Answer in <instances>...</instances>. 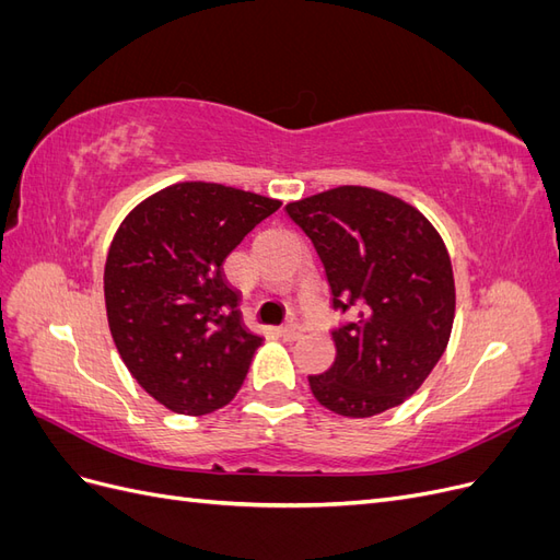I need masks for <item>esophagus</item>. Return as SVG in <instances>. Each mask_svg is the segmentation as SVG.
I'll list each match as a JSON object with an SVG mask.
<instances>
[{"mask_svg":"<svg viewBox=\"0 0 560 560\" xmlns=\"http://www.w3.org/2000/svg\"><path fill=\"white\" fill-rule=\"evenodd\" d=\"M280 336L284 338V341H299L301 338V327L299 325H287L280 329Z\"/></svg>","mask_w":560,"mask_h":560,"instance_id":"esophagus-1","label":"esophagus"}]
</instances>
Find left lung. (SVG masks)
<instances>
[{
  "mask_svg": "<svg viewBox=\"0 0 560 560\" xmlns=\"http://www.w3.org/2000/svg\"><path fill=\"white\" fill-rule=\"evenodd\" d=\"M284 210L325 264L334 308L358 313L331 331L334 364L308 376L315 399L346 418L395 409L451 338L455 280L442 235L409 202L369 186H336Z\"/></svg>",
  "mask_w": 560,
  "mask_h": 560,
  "instance_id": "left-lung-1",
  "label": "left lung"
}]
</instances>
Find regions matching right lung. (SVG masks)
<instances>
[{
    "instance_id": "obj_1",
    "label": "right lung",
    "mask_w": 560,
    "mask_h": 560,
    "mask_svg": "<svg viewBox=\"0 0 560 560\" xmlns=\"http://www.w3.org/2000/svg\"><path fill=\"white\" fill-rule=\"evenodd\" d=\"M282 206L212 182L144 198L118 226L105 264L114 346L147 395L206 416L238 393L264 338L243 327L224 259Z\"/></svg>"
}]
</instances>
